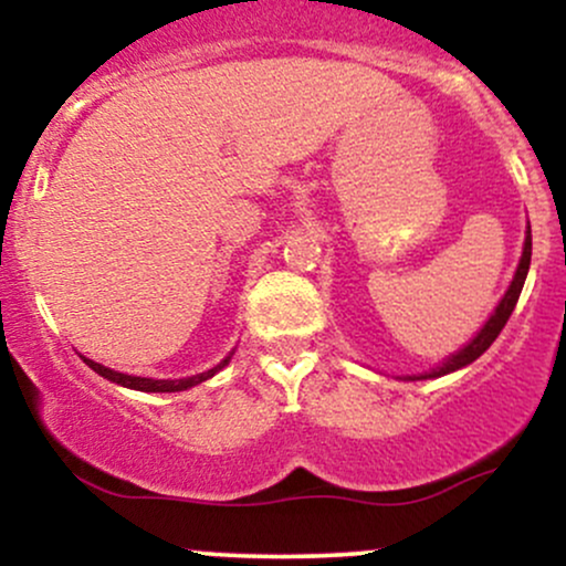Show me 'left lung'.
<instances>
[{"label": "left lung", "instance_id": "1", "mask_svg": "<svg viewBox=\"0 0 566 566\" xmlns=\"http://www.w3.org/2000/svg\"><path fill=\"white\" fill-rule=\"evenodd\" d=\"M530 258H532V231H527V239H524V252H522V261H518L516 276H513L511 287H509V292H505V295H503V301H500V305L495 308V314H492V316H490V322H486L484 327H482V333H479L476 337H473V340L469 343V346L460 348L458 354H452L450 359H447L444 365H441V367L431 369V373H426V375H415V378H409V380L441 378V375L454 373V369H460V367L471 365V361H476L479 356H482L484 350L490 348L492 343H495V337L500 335V329L505 327V322L511 319L513 308H516L518 295H522L524 279H527V271H530Z\"/></svg>", "mask_w": 566, "mask_h": 566}]
</instances>
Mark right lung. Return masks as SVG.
Wrapping results in <instances>:
<instances>
[{"label":"right lung","mask_w":566,"mask_h":566,"mask_svg":"<svg viewBox=\"0 0 566 566\" xmlns=\"http://www.w3.org/2000/svg\"><path fill=\"white\" fill-rule=\"evenodd\" d=\"M82 359H84V356H82ZM229 359H231V356H229ZM229 359H223V361H220L218 367L207 369V373H199V375H193V378H184V380H154V378H135V375L116 373V369H108V367L97 365V361H93V359H84V365H87L90 369H95V373L101 375V378H106V380H112V382H119V386H125V388H135V391L172 394V391H186V388H191V386H199L201 380L212 378V375H216L220 367H226V365H229Z\"/></svg>","instance_id":"right-lung-1"}]
</instances>
